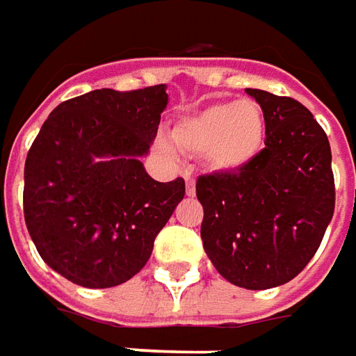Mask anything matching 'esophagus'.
I'll list each match as a JSON object with an SVG mask.
<instances>
[{
    "label": "esophagus",
    "instance_id": "34e87169",
    "mask_svg": "<svg viewBox=\"0 0 356 356\" xmlns=\"http://www.w3.org/2000/svg\"><path fill=\"white\" fill-rule=\"evenodd\" d=\"M183 177L187 181V195L188 197H195V179H193V175H191L188 171H185Z\"/></svg>",
    "mask_w": 356,
    "mask_h": 356
}]
</instances>
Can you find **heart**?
Listing matches in <instances>:
<instances>
[{"instance_id": "b5f03b06", "label": "heart", "mask_w": 356, "mask_h": 356, "mask_svg": "<svg viewBox=\"0 0 356 356\" xmlns=\"http://www.w3.org/2000/svg\"><path fill=\"white\" fill-rule=\"evenodd\" d=\"M173 144L193 156H204L216 173H238L251 165L265 147L267 117L253 99L224 101L181 118L171 130ZM171 154L169 144H161Z\"/></svg>"}]
</instances>
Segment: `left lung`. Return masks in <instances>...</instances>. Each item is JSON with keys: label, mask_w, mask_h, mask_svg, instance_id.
<instances>
[{"label": "left lung", "mask_w": 356, "mask_h": 356, "mask_svg": "<svg viewBox=\"0 0 356 356\" xmlns=\"http://www.w3.org/2000/svg\"><path fill=\"white\" fill-rule=\"evenodd\" d=\"M267 117L257 159L238 173L202 175V245L224 279L248 290L292 280L320 248L335 210L331 147L308 108L245 89Z\"/></svg>", "instance_id": "obj_1"}]
</instances>
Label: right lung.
<instances>
[{
    "label": "right lung",
    "instance_id": "add662e5",
    "mask_svg": "<svg viewBox=\"0 0 356 356\" xmlns=\"http://www.w3.org/2000/svg\"><path fill=\"white\" fill-rule=\"evenodd\" d=\"M165 86L95 89L60 103L25 161L26 229L38 255L87 289L127 282L185 197V181L152 179L142 158L168 107Z\"/></svg>",
    "mask_w": 356,
    "mask_h": 356
}]
</instances>
